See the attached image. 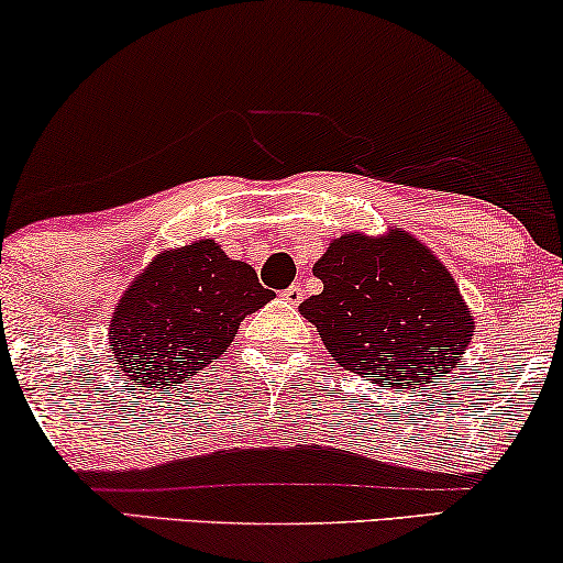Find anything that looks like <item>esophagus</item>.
<instances>
[{"label":"esophagus","mask_w":563,"mask_h":563,"mask_svg":"<svg viewBox=\"0 0 563 563\" xmlns=\"http://www.w3.org/2000/svg\"><path fill=\"white\" fill-rule=\"evenodd\" d=\"M279 297L284 299V302H287V305H291V308H295V305L302 302V297H305V289L299 287V284H291V287H289V289H284Z\"/></svg>","instance_id":"esophagus-1"}]
</instances>
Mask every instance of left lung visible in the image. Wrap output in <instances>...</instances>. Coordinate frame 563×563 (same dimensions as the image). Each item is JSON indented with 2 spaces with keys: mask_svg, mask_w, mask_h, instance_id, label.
I'll return each mask as SVG.
<instances>
[{
  "mask_svg": "<svg viewBox=\"0 0 563 563\" xmlns=\"http://www.w3.org/2000/svg\"><path fill=\"white\" fill-rule=\"evenodd\" d=\"M312 274L323 291L299 312L341 367L377 385L429 390L476 333L452 274L406 230L335 238Z\"/></svg>",
  "mask_w": 563,
  "mask_h": 563,
  "instance_id": "obj_1",
  "label": "left lung"
}]
</instances>
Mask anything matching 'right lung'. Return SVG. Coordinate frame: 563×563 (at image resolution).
<instances>
[{
	"instance_id": "right-lung-1",
	"label": "right lung",
	"mask_w": 563,
	"mask_h": 563,
	"mask_svg": "<svg viewBox=\"0 0 563 563\" xmlns=\"http://www.w3.org/2000/svg\"><path fill=\"white\" fill-rule=\"evenodd\" d=\"M274 291L258 274L224 255L214 240L163 251L115 305L108 344L126 377L178 385L207 367L235 339L240 323Z\"/></svg>"
}]
</instances>
